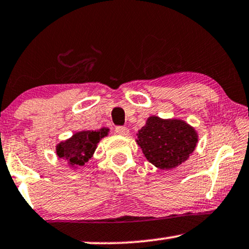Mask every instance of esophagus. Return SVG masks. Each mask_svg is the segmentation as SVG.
Returning <instances> with one entry per match:
<instances>
[{"mask_svg": "<svg viewBox=\"0 0 249 249\" xmlns=\"http://www.w3.org/2000/svg\"><path fill=\"white\" fill-rule=\"evenodd\" d=\"M115 132L119 135H128L130 133V131H128L127 127H124V126H117L115 127Z\"/></svg>", "mask_w": 249, "mask_h": 249, "instance_id": "34e87169", "label": "esophagus"}]
</instances>
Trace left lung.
<instances>
[{"instance_id": "left-lung-1", "label": "left lung", "mask_w": 249, "mask_h": 249, "mask_svg": "<svg viewBox=\"0 0 249 249\" xmlns=\"http://www.w3.org/2000/svg\"><path fill=\"white\" fill-rule=\"evenodd\" d=\"M137 142L146 159L156 168L174 169L194 152L197 133L180 119H162L152 116L139 130Z\"/></svg>"}]
</instances>
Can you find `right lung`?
<instances>
[{"mask_svg":"<svg viewBox=\"0 0 249 249\" xmlns=\"http://www.w3.org/2000/svg\"><path fill=\"white\" fill-rule=\"evenodd\" d=\"M109 128L102 127L96 131H80L70 139L62 141L56 147L59 159H64L71 166H83L93 156L96 144L108 135Z\"/></svg>","mask_w":249,"mask_h":249,"instance_id":"add662e5","label":"right lung"}]
</instances>
